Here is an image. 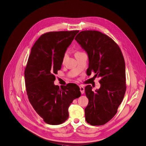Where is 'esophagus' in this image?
<instances>
[{"label": "esophagus", "mask_w": 146, "mask_h": 146, "mask_svg": "<svg viewBox=\"0 0 146 146\" xmlns=\"http://www.w3.org/2000/svg\"><path fill=\"white\" fill-rule=\"evenodd\" d=\"M80 91H81V94H83L84 93V91H85L84 87H82V86H80Z\"/></svg>", "instance_id": "obj_1"}]
</instances>
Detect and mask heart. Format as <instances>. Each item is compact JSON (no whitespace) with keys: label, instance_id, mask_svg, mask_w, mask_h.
I'll use <instances>...</instances> for the list:
<instances>
[{"label":"heart","instance_id":"1","mask_svg":"<svg viewBox=\"0 0 146 146\" xmlns=\"http://www.w3.org/2000/svg\"><path fill=\"white\" fill-rule=\"evenodd\" d=\"M78 53H81V52H77L76 54H78ZM66 56H67V52L65 53V54H64V59H65V58H66Z\"/></svg>","mask_w":146,"mask_h":146}]
</instances>
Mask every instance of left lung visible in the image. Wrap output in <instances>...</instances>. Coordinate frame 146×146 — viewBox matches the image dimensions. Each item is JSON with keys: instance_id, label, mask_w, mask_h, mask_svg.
<instances>
[{"instance_id": "left-lung-1", "label": "left lung", "mask_w": 146, "mask_h": 146, "mask_svg": "<svg viewBox=\"0 0 146 146\" xmlns=\"http://www.w3.org/2000/svg\"><path fill=\"white\" fill-rule=\"evenodd\" d=\"M88 56L87 73L101 78L100 88L92 91L90 85L85 88L88 104L85 108L86 121L92 125H104L117 113L126 90L125 65L116 43L97 31L80 32L75 38Z\"/></svg>"}]
</instances>
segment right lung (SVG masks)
Returning <instances> with one entry per match:
<instances>
[{
    "instance_id": "1",
    "label": "right lung",
    "mask_w": 146,
    "mask_h": 146,
    "mask_svg": "<svg viewBox=\"0 0 146 146\" xmlns=\"http://www.w3.org/2000/svg\"><path fill=\"white\" fill-rule=\"evenodd\" d=\"M78 31L50 32L43 34L31 49L25 70L29 101L37 114L50 125L64 123L68 108L81 95L75 84L61 87L54 84L55 74L60 70L64 56Z\"/></svg>"
}]
</instances>
